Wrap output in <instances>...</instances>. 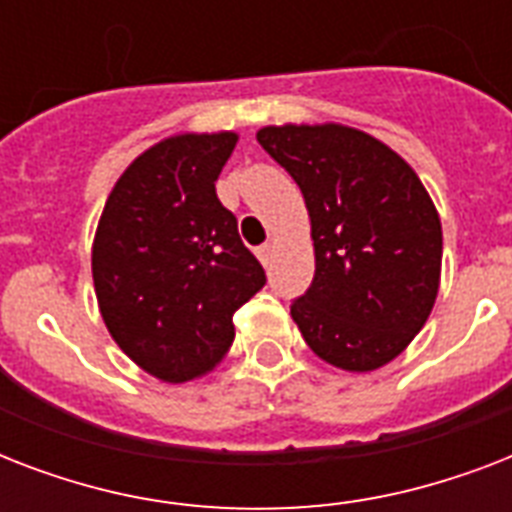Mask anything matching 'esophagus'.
Wrapping results in <instances>:
<instances>
[{
    "mask_svg": "<svg viewBox=\"0 0 512 512\" xmlns=\"http://www.w3.org/2000/svg\"><path fill=\"white\" fill-rule=\"evenodd\" d=\"M271 257H273V244H263V247H257V260L263 265L271 263Z\"/></svg>",
    "mask_w": 512,
    "mask_h": 512,
    "instance_id": "34e87169",
    "label": "esophagus"
}]
</instances>
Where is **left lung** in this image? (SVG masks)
Masks as SVG:
<instances>
[{
    "mask_svg": "<svg viewBox=\"0 0 512 512\" xmlns=\"http://www.w3.org/2000/svg\"><path fill=\"white\" fill-rule=\"evenodd\" d=\"M257 143L295 177L316 276L292 305L308 348L345 372L401 356L436 305L441 217L417 172L348 124H271Z\"/></svg>",
    "mask_w": 512,
    "mask_h": 512,
    "instance_id": "1",
    "label": "left lung"
}]
</instances>
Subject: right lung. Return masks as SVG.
Masks as SVG:
<instances>
[{
  "label": "right lung",
  "instance_id": "add662e5",
  "mask_svg": "<svg viewBox=\"0 0 512 512\" xmlns=\"http://www.w3.org/2000/svg\"><path fill=\"white\" fill-rule=\"evenodd\" d=\"M239 135L180 132L146 148L111 188L92 241V281L114 342L170 385L212 372L233 311L265 284L215 180Z\"/></svg>",
  "mask_w": 512,
  "mask_h": 512
}]
</instances>
